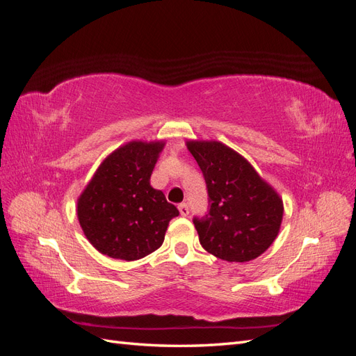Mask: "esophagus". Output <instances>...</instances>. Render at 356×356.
<instances>
[{
  "label": "esophagus",
  "mask_w": 356,
  "mask_h": 356,
  "mask_svg": "<svg viewBox=\"0 0 356 356\" xmlns=\"http://www.w3.org/2000/svg\"><path fill=\"white\" fill-rule=\"evenodd\" d=\"M178 209H179V213L182 215V217H187V215H188V207H187L186 203H181L179 207H178Z\"/></svg>",
  "instance_id": "esophagus-1"
}]
</instances>
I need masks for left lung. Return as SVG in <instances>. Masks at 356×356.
<instances>
[{
	"instance_id": "1",
	"label": "left lung",
	"mask_w": 356,
	"mask_h": 356,
	"mask_svg": "<svg viewBox=\"0 0 356 356\" xmlns=\"http://www.w3.org/2000/svg\"><path fill=\"white\" fill-rule=\"evenodd\" d=\"M208 188L209 208L193 218L200 245L230 263L261 255L281 229L284 203L250 161L218 141H188Z\"/></svg>"
}]
</instances>
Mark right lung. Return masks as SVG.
<instances>
[{
    "label": "right lung",
    "mask_w": 356,
    "mask_h": 356,
    "mask_svg": "<svg viewBox=\"0 0 356 356\" xmlns=\"http://www.w3.org/2000/svg\"><path fill=\"white\" fill-rule=\"evenodd\" d=\"M163 141H132L106 157L77 202L86 238L101 254L134 261L165 241L169 221L179 212L149 177Z\"/></svg>",
    "instance_id": "add662e5"
}]
</instances>
